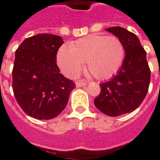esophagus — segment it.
<instances>
[{
  "label": "esophagus",
  "mask_w": 160,
  "mask_h": 160,
  "mask_svg": "<svg viewBox=\"0 0 160 160\" xmlns=\"http://www.w3.org/2000/svg\"><path fill=\"white\" fill-rule=\"evenodd\" d=\"M86 85H87V82L84 80H78V81H76V87H84V86H86Z\"/></svg>",
  "instance_id": "1"
}]
</instances>
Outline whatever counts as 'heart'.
<instances>
[{
  "mask_svg": "<svg viewBox=\"0 0 160 160\" xmlns=\"http://www.w3.org/2000/svg\"><path fill=\"white\" fill-rule=\"evenodd\" d=\"M125 58V47L116 36L92 34L77 40L57 55V63L68 77H75L86 62L98 79H107L117 73Z\"/></svg>",
  "mask_w": 160,
  "mask_h": 160,
  "instance_id": "obj_1",
  "label": "heart"
}]
</instances>
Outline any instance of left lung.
Wrapping results in <instances>:
<instances>
[{"mask_svg": "<svg viewBox=\"0 0 160 160\" xmlns=\"http://www.w3.org/2000/svg\"><path fill=\"white\" fill-rule=\"evenodd\" d=\"M119 38L125 47V58L117 75L100 84L95 106L104 114L118 117L136 110L148 93L151 71L147 52L135 34L120 26L106 29Z\"/></svg>", "mask_w": 160, "mask_h": 160, "instance_id": "1", "label": "left lung"}]
</instances>
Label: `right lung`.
I'll return each mask as SVG.
<instances>
[{
	"label": "right lung",
	"mask_w": 160,
	"mask_h": 160,
	"mask_svg": "<svg viewBox=\"0 0 160 160\" xmlns=\"http://www.w3.org/2000/svg\"><path fill=\"white\" fill-rule=\"evenodd\" d=\"M63 42L60 36L43 33L27 38L16 49L12 91L19 106L32 118L49 120L57 117L75 87L56 64V54Z\"/></svg>",
	"instance_id": "right-lung-1"
}]
</instances>
